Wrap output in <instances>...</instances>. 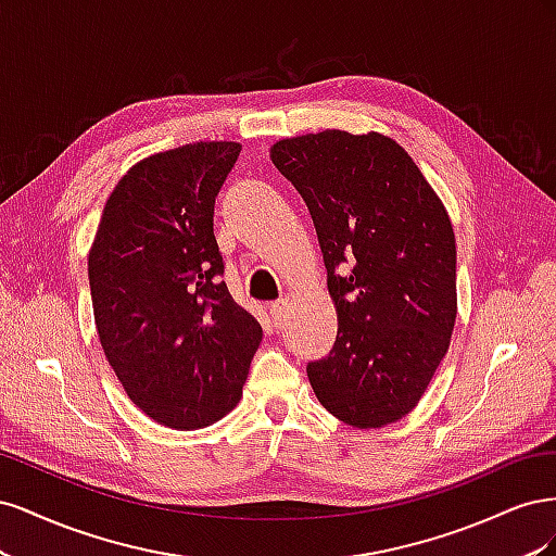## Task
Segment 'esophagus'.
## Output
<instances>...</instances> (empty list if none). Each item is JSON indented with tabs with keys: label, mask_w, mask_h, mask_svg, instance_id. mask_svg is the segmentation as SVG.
<instances>
[{
	"label": "esophagus",
	"mask_w": 556,
	"mask_h": 556,
	"mask_svg": "<svg viewBox=\"0 0 556 556\" xmlns=\"http://www.w3.org/2000/svg\"><path fill=\"white\" fill-rule=\"evenodd\" d=\"M288 301L285 299H280V301H276V304H271L268 306V311H271V319H274V325L276 327H282L285 325V319H288Z\"/></svg>",
	"instance_id": "34e87169"
}]
</instances>
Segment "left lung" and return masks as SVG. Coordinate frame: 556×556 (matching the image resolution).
Instances as JSON below:
<instances>
[{"mask_svg":"<svg viewBox=\"0 0 556 556\" xmlns=\"http://www.w3.org/2000/svg\"><path fill=\"white\" fill-rule=\"evenodd\" d=\"M271 162L311 211L339 315L329 357L306 368L313 392L350 427L394 425L422 399L457 319V245L443 201L378 131L280 139ZM345 254L356 266L336 277Z\"/></svg>","mask_w":556,"mask_h":556,"instance_id":"8db88e82","label":"left lung"}]
</instances>
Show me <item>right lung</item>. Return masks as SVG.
Masks as SVG:
<instances>
[{
  "label": "right lung",
  "mask_w": 556,
  "mask_h": 556,
  "mask_svg": "<svg viewBox=\"0 0 556 556\" xmlns=\"http://www.w3.org/2000/svg\"><path fill=\"white\" fill-rule=\"evenodd\" d=\"M237 141L143 157L117 180L88 255L99 341L127 396L155 422L194 431L237 408L262 343L231 299L213 233Z\"/></svg>",
  "instance_id": "right-lung-1"
}]
</instances>
